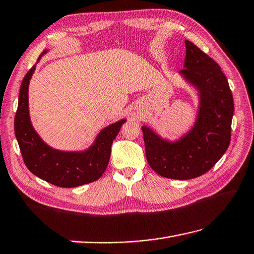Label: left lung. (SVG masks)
I'll list each match as a JSON object with an SVG mask.
<instances>
[{"instance_id":"obj_1","label":"left lung","mask_w":254,"mask_h":254,"mask_svg":"<svg viewBox=\"0 0 254 254\" xmlns=\"http://www.w3.org/2000/svg\"><path fill=\"white\" fill-rule=\"evenodd\" d=\"M185 45V69L181 73L200 93L197 122L176 143L163 140L149 127H141L150 168L173 180L198 178L220 160L231 143L234 115L233 94L219 64L190 41L186 40Z\"/></svg>"}]
</instances>
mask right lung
<instances>
[{
	"instance_id": "obj_1",
	"label": "right lung",
	"mask_w": 254,
	"mask_h": 254,
	"mask_svg": "<svg viewBox=\"0 0 254 254\" xmlns=\"http://www.w3.org/2000/svg\"><path fill=\"white\" fill-rule=\"evenodd\" d=\"M34 69L35 66L29 70L21 82L14 120L23 162L31 173L55 186L78 187L98 180L107 169L111 145L126 120L105 127L86 151L64 152L51 148L35 133L29 118L28 86Z\"/></svg>"
}]
</instances>
